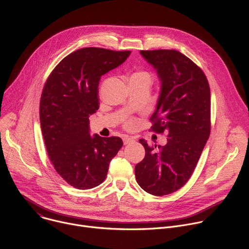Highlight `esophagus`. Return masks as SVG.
<instances>
[{
	"instance_id": "esophagus-1",
	"label": "esophagus",
	"mask_w": 249,
	"mask_h": 249,
	"mask_svg": "<svg viewBox=\"0 0 249 249\" xmlns=\"http://www.w3.org/2000/svg\"><path fill=\"white\" fill-rule=\"evenodd\" d=\"M133 141H134V139H133V138H131V137H128V136H125V137L123 138V142H124V144H125V145L132 143Z\"/></svg>"
}]
</instances>
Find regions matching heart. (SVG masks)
<instances>
[{
  "instance_id": "b5f03b06",
  "label": "heart",
  "mask_w": 249,
  "mask_h": 249,
  "mask_svg": "<svg viewBox=\"0 0 249 249\" xmlns=\"http://www.w3.org/2000/svg\"><path fill=\"white\" fill-rule=\"evenodd\" d=\"M134 76H144V77H148V78H150V77H149V75H148L147 73H144V72H142V73H137V74H135ZM129 124L131 125V124H133V122H130Z\"/></svg>"
}]
</instances>
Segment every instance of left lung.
<instances>
[{
    "label": "left lung",
    "mask_w": 249,
    "mask_h": 249,
    "mask_svg": "<svg viewBox=\"0 0 249 249\" xmlns=\"http://www.w3.org/2000/svg\"><path fill=\"white\" fill-rule=\"evenodd\" d=\"M140 54L157 71L160 83L153 129L166 132L168 138L158 151L139 140L146 155L136 164L135 175L142 189L163 196L181 188L197 165L210 136L211 91L203 71L179 51Z\"/></svg>",
    "instance_id": "left-lung-1"
}]
</instances>
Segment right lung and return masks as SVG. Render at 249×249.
I'll return each mask as SVG.
<instances>
[{"instance_id": "obj_1", "label": "right lung", "mask_w": 249, "mask_h": 249, "mask_svg": "<svg viewBox=\"0 0 249 249\" xmlns=\"http://www.w3.org/2000/svg\"><path fill=\"white\" fill-rule=\"evenodd\" d=\"M130 51L88 47L65 57L47 79L40 125L49 159L62 178L78 189L102 183L123 146L119 137L90 136L89 116L98 109L101 76L123 64Z\"/></svg>"}]
</instances>
